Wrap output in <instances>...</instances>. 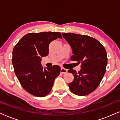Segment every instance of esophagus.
<instances>
[{"instance_id":"34e87169","label":"esophagus","mask_w":120,"mask_h":120,"mask_svg":"<svg viewBox=\"0 0 120 120\" xmlns=\"http://www.w3.org/2000/svg\"><path fill=\"white\" fill-rule=\"evenodd\" d=\"M61 71V73L65 74V73H67L68 72V70L66 69H65L64 68H61V71Z\"/></svg>"}]
</instances>
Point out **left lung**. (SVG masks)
Here are the masks:
<instances>
[{"label": "left lung", "mask_w": 120, "mask_h": 120, "mask_svg": "<svg viewBox=\"0 0 120 120\" xmlns=\"http://www.w3.org/2000/svg\"><path fill=\"white\" fill-rule=\"evenodd\" d=\"M62 35L72 49L71 60L81 63L78 72L73 69L68 71L74 75L69 87L77 95H87L98 87L105 74L107 65L105 48L98 40L87 35L74 33Z\"/></svg>", "instance_id": "8db88e82"}]
</instances>
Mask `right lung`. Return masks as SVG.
<instances>
[{
    "instance_id": "obj_1",
    "label": "right lung",
    "mask_w": 120,
    "mask_h": 120,
    "mask_svg": "<svg viewBox=\"0 0 120 120\" xmlns=\"http://www.w3.org/2000/svg\"><path fill=\"white\" fill-rule=\"evenodd\" d=\"M58 38L62 39L59 32L31 33L13 48L12 61L15 74L22 87L33 95H47L60 74L59 65L43 68L41 64L42 57L49 55V43Z\"/></svg>"
}]
</instances>
